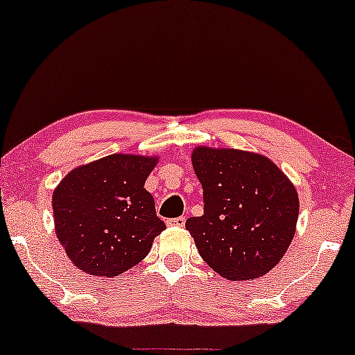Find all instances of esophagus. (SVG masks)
Listing matches in <instances>:
<instances>
[{
  "label": "esophagus",
  "mask_w": 355,
  "mask_h": 355,
  "mask_svg": "<svg viewBox=\"0 0 355 355\" xmlns=\"http://www.w3.org/2000/svg\"><path fill=\"white\" fill-rule=\"evenodd\" d=\"M168 225H173V227H184L186 223V217H178V218H171L166 222Z\"/></svg>",
  "instance_id": "1"
}]
</instances>
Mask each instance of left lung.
I'll list each match as a JSON object with an SVG mask.
<instances>
[{"label":"left lung","mask_w":355,"mask_h":355,"mask_svg":"<svg viewBox=\"0 0 355 355\" xmlns=\"http://www.w3.org/2000/svg\"><path fill=\"white\" fill-rule=\"evenodd\" d=\"M192 166L204 189V215L186 228L202 259L228 280L272 270L297 230V189L274 161L252 151L196 146Z\"/></svg>","instance_id":"obj_1"}]
</instances>
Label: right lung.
I'll list each match as a JSON object with an SVG mask.
<instances>
[{"mask_svg": "<svg viewBox=\"0 0 355 355\" xmlns=\"http://www.w3.org/2000/svg\"><path fill=\"white\" fill-rule=\"evenodd\" d=\"M156 163L158 156L109 155L71 169L55 187V233L83 272H125L145 259L166 228L145 189Z\"/></svg>", "mask_w": 355, "mask_h": 355, "instance_id": "add662e5", "label": "right lung"}]
</instances>
